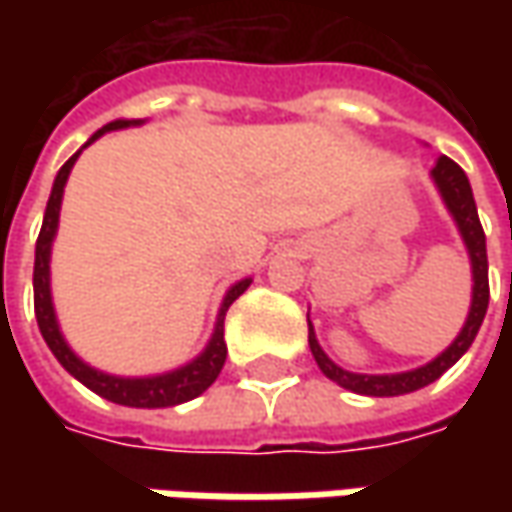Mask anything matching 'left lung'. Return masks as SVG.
<instances>
[{
	"mask_svg": "<svg viewBox=\"0 0 512 512\" xmlns=\"http://www.w3.org/2000/svg\"><path fill=\"white\" fill-rule=\"evenodd\" d=\"M433 179L442 190L444 202L450 207L456 225L462 230V239L467 250H470V262H473V305H470V316L464 322L459 339L444 350L439 359H433L430 364H424L419 370H407V373H393V376H364V373H350L342 370L339 364H333L327 359V353L316 342V333L313 325L307 319V342L313 350V359L322 367L330 382L342 384L344 390H353V393H362V396H402V393H413L419 387H427L430 382H436L444 370H450L453 364L462 359L467 353V347L473 344L479 327L484 322V313H487V302H490V282H487V245H484V230L479 222V210H476V199H473V190L467 182V173H464L453 159L442 156L433 168Z\"/></svg>",
	"mask_w": 512,
	"mask_h": 512,
	"instance_id": "obj_1",
	"label": "left lung"
}]
</instances>
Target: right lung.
I'll list each match as a JSON object with an SVG mask.
<instances>
[{"mask_svg": "<svg viewBox=\"0 0 512 512\" xmlns=\"http://www.w3.org/2000/svg\"><path fill=\"white\" fill-rule=\"evenodd\" d=\"M128 119H116L102 130H96L90 136V142H96L105 130H119L128 128ZM88 142V145H90ZM79 156V153H76ZM76 156H70L68 162L62 165V170L56 173V182L50 190L48 207H45V222L39 230V239H36V262H33V310H36V322L42 330V339L48 342L50 353L59 359V364L68 370L70 376H76L79 382L90 387L96 396L108 399V402L125 404V407H173V404L190 402L196 396H202L210 384L219 379L222 367L227 359V344H225V313L227 307L233 305L250 285V279H242L227 290L225 305L219 310V322H216V333L207 344V350L196 359V362L185 364L173 373L165 376H150V379H119V376H108V373H99L85 362H79L70 347L59 333L56 325V316H53V305H50V279H48V262H50V242H53V233L59 225V207H62V190L68 182V173L76 162Z\"/></svg>", "mask_w": 512, "mask_h": 512, "instance_id": "right-lung-1", "label": "right lung"}]
</instances>
